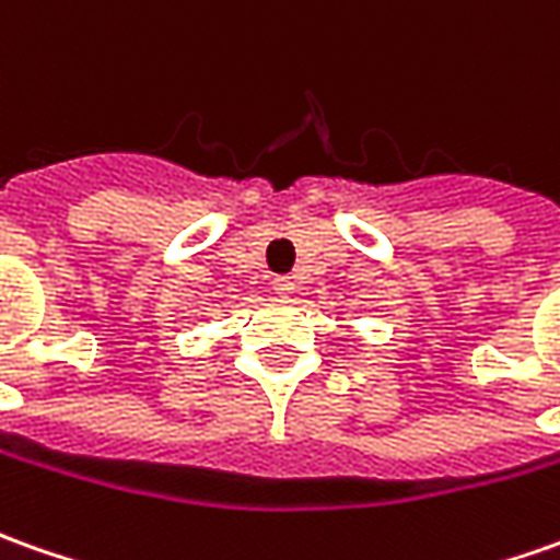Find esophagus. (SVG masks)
<instances>
[{"mask_svg": "<svg viewBox=\"0 0 560 560\" xmlns=\"http://www.w3.org/2000/svg\"><path fill=\"white\" fill-rule=\"evenodd\" d=\"M272 291L281 296H288L294 291V279H291V276H276V279H272Z\"/></svg>", "mask_w": 560, "mask_h": 560, "instance_id": "obj_1", "label": "esophagus"}]
</instances>
